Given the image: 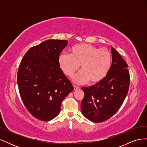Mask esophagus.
I'll return each mask as SVG.
<instances>
[{"label":"esophagus","instance_id":"esophagus-1","mask_svg":"<svg viewBox=\"0 0 147 147\" xmlns=\"http://www.w3.org/2000/svg\"><path fill=\"white\" fill-rule=\"evenodd\" d=\"M78 89H80V87H78V86H77L74 85V90H78Z\"/></svg>","mask_w":147,"mask_h":147}]
</instances>
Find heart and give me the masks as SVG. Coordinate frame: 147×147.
<instances>
[{
	"label": "heart",
	"instance_id": "b5f03b06",
	"mask_svg": "<svg viewBox=\"0 0 147 147\" xmlns=\"http://www.w3.org/2000/svg\"><path fill=\"white\" fill-rule=\"evenodd\" d=\"M70 52V54L62 53L58 63L63 72L69 77H72L81 65L82 70L74 77L75 83L82 84L90 81L96 84L106 77L112 62L107 49L80 43L71 48Z\"/></svg>",
	"mask_w": 147,
	"mask_h": 147
}]
</instances>
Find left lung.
Masks as SVG:
<instances>
[{
	"label": "left lung",
	"instance_id": "obj_1",
	"mask_svg": "<svg viewBox=\"0 0 147 147\" xmlns=\"http://www.w3.org/2000/svg\"><path fill=\"white\" fill-rule=\"evenodd\" d=\"M111 49L112 63L106 77L94 85L82 88L84 93L82 112L94 123L104 122L118 112L129 87L128 65L112 46Z\"/></svg>",
	"mask_w": 147,
	"mask_h": 147
}]
</instances>
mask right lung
Returning <instances> with one entry per match:
<instances>
[{"mask_svg": "<svg viewBox=\"0 0 147 147\" xmlns=\"http://www.w3.org/2000/svg\"><path fill=\"white\" fill-rule=\"evenodd\" d=\"M65 40H48L31 47L22 59L17 74L20 94L29 113L48 121L59 114L62 102L74 87L58 63Z\"/></svg>", "mask_w": 147, "mask_h": 147, "instance_id": "1", "label": "right lung"}]
</instances>
